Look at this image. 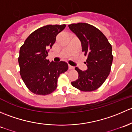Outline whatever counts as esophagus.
<instances>
[{
  "label": "esophagus",
  "mask_w": 132,
  "mask_h": 132,
  "mask_svg": "<svg viewBox=\"0 0 132 132\" xmlns=\"http://www.w3.org/2000/svg\"><path fill=\"white\" fill-rule=\"evenodd\" d=\"M74 67L73 66H71L70 65H69V70H71V69H74Z\"/></svg>",
  "instance_id": "1"
}]
</instances>
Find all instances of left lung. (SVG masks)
<instances>
[{"instance_id": "left-lung-1", "label": "left lung", "mask_w": 132, "mask_h": 132, "mask_svg": "<svg viewBox=\"0 0 132 132\" xmlns=\"http://www.w3.org/2000/svg\"><path fill=\"white\" fill-rule=\"evenodd\" d=\"M81 43L82 51L87 56L88 69L85 71L76 67L78 79L72 85L82 92L96 90L104 83L109 75L113 56L112 46L106 37L94 26L85 23L69 25Z\"/></svg>"}]
</instances>
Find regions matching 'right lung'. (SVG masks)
I'll return each mask as SVG.
<instances>
[{"instance_id": "right-lung-1", "label": "right lung", "mask_w": 132, "mask_h": 132, "mask_svg": "<svg viewBox=\"0 0 132 132\" xmlns=\"http://www.w3.org/2000/svg\"><path fill=\"white\" fill-rule=\"evenodd\" d=\"M65 27L49 25L40 27L32 32L20 47V75L28 89L35 94L46 95L54 92L58 77L68 70L66 62H50L46 59L56 36Z\"/></svg>"}]
</instances>
